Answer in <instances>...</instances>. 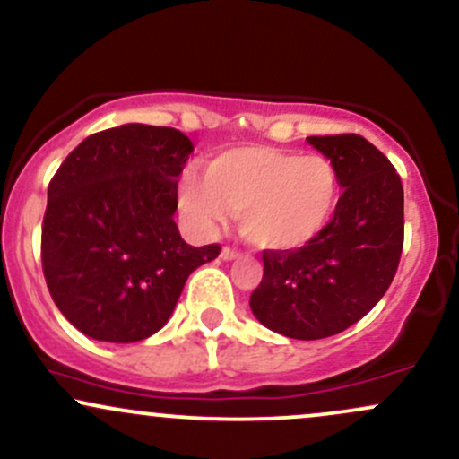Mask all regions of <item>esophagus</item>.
Returning a JSON list of instances; mask_svg holds the SVG:
<instances>
[{
  "mask_svg": "<svg viewBox=\"0 0 459 459\" xmlns=\"http://www.w3.org/2000/svg\"><path fill=\"white\" fill-rule=\"evenodd\" d=\"M241 253L239 250H235V248H230V246H224V248H221V253H220V256L224 261H233V259H238Z\"/></svg>",
  "mask_w": 459,
  "mask_h": 459,
  "instance_id": "esophagus-1",
  "label": "esophagus"
}]
</instances>
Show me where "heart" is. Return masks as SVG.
I'll list each match as a JSON object with an SVG mask.
<instances>
[{
	"instance_id": "b5f03b06",
	"label": "heart",
	"mask_w": 459,
	"mask_h": 459,
	"mask_svg": "<svg viewBox=\"0 0 459 459\" xmlns=\"http://www.w3.org/2000/svg\"><path fill=\"white\" fill-rule=\"evenodd\" d=\"M178 200L203 229L239 213L241 233L268 253H296L325 233L340 203V176L322 154L272 145L230 148L206 174L180 176Z\"/></svg>"
}]
</instances>
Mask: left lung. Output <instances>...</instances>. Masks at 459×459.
<instances>
[{
	"mask_svg": "<svg viewBox=\"0 0 459 459\" xmlns=\"http://www.w3.org/2000/svg\"><path fill=\"white\" fill-rule=\"evenodd\" d=\"M335 165L344 189L314 244L264 250V279L250 294L255 318L274 333L322 340L364 318L394 279L403 250V185L394 165L359 134L307 137Z\"/></svg>",
	"mask_w": 459,
	"mask_h": 459,
	"instance_id": "obj_1",
	"label": "left lung"
}]
</instances>
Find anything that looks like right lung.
I'll list each match as a JSON object with an SVG mask.
<instances>
[{
	"label": "right lung",
	"instance_id": "1",
	"mask_svg": "<svg viewBox=\"0 0 459 459\" xmlns=\"http://www.w3.org/2000/svg\"><path fill=\"white\" fill-rule=\"evenodd\" d=\"M191 152L180 130L124 124L84 139L49 180L45 283L84 335L128 344L156 333L191 272L220 255L189 246L174 221Z\"/></svg>",
	"mask_w": 459,
	"mask_h": 459
}]
</instances>
